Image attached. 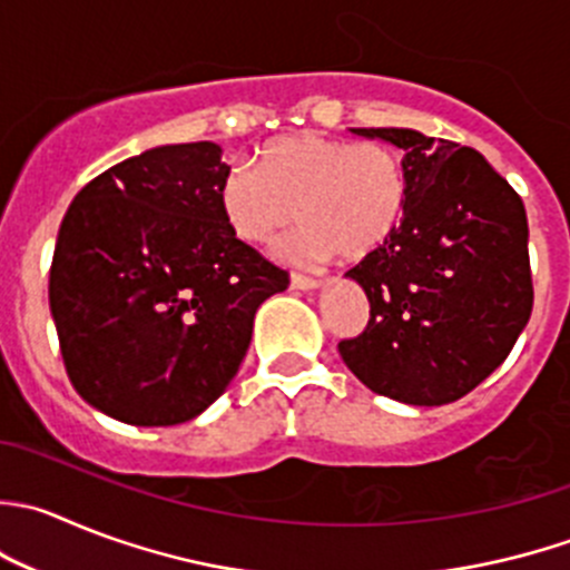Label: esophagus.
Masks as SVG:
<instances>
[{"label": "esophagus", "mask_w": 570, "mask_h": 570, "mask_svg": "<svg viewBox=\"0 0 570 570\" xmlns=\"http://www.w3.org/2000/svg\"><path fill=\"white\" fill-rule=\"evenodd\" d=\"M320 286V278H314V275H303V273H292V289H317Z\"/></svg>", "instance_id": "esophagus-1"}]
</instances>
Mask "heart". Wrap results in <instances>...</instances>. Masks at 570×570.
Wrapping results in <instances>:
<instances>
[{"label":"heart","instance_id":"b5f03b06","mask_svg":"<svg viewBox=\"0 0 570 570\" xmlns=\"http://www.w3.org/2000/svg\"><path fill=\"white\" fill-rule=\"evenodd\" d=\"M412 203V175L397 150L292 132L267 141L256 169L236 164L217 186V208L230 234L267 247L289 225L306 228L286 245L301 262L342 256L364 262L390 245Z\"/></svg>","mask_w":570,"mask_h":570}]
</instances>
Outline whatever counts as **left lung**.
<instances>
[{"instance_id": "1", "label": "left lung", "mask_w": 570, "mask_h": 570, "mask_svg": "<svg viewBox=\"0 0 570 570\" xmlns=\"http://www.w3.org/2000/svg\"><path fill=\"white\" fill-rule=\"evenodd\" d=\"M401 147L412 203L390 245L347 269L370 320L340 342L373 392L443 406L482 384L532 314L527 208L471 147L406 127H353Z\"/></svg>"}]
</instances>
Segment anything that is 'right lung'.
I'll return each instance as SVG.
<instances>
[{
    "instance_id": "add662e5",
    "label": "right lung",
    "mask_w": 570,
    "mask_h": 570,
    "mask_svg": "<svg viewBox=\"0 0 570 570\" xmlns=\"http://www.w3.org/2000/svg\"><path fill=\"white\" fill-rule=\"evenodd\" d=\"M228 169L214 141L156 147L82 186L60 223L49 269L60 356L108 417H197L239 370L256 308L289 286L219 217Z\"/></svg>"
}]
</instances>
